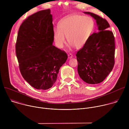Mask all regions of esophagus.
Returning a JSON list of instances; mask_svg holds the SVG:
<instances>
[{
  "instance_id": "obj_1",
  "label": "esophagus",
  "mask_w": 129,
  "mask_h": 129,
  "mask_svg": "<svg viewBox=\"0 0 129 129\" xmlns=\"http://www.w3.org/2000/svg\"><path fill=\"white\" fill-rule=\"evenodd\" d=\"M72 57H73V55L72 54L69 53V54H68V59H71Z\"/></svg>"
}]
</instances>
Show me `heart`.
I'll return each instance as SVG.
<instances>
[{
	"label": "heart",
	"instance_id": "heart-1",
	"mask_svg": "<svg viewBox=\"0 0 129 129\" xmlns=\"http://www.w3.org/2000/svg\"><path fill=\"white\" fill-rule=\"evenodd\" d=\"M94 28V22L92 18L80 15H71L62 19L59 28L53 29V38L59 47L65 43L66 37L70 46L80 48L88 42Z\"/></svg>",
	"mask_w": 129,
	"mask_h": 129
}]
</instances>
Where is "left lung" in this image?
Instances as JSON below:
<instances>
[{"label":"left lung","mask_w":129,"mask_h":129,"mask_svg":"<svg viewBox=\"0 0 129 129\" xmlns=\"http://www.w3.org/2000/svg\"><path fill=\"white\" fill-rule=\"evenodd\" d=\"M84 13L94 18L99 31L92 34L77 52L78 71L85 82L94 85L102 82L113 68L115 38L112 31L108 30L110 25L105 19L92 13Z\"/></svg>","instance_id":"obj_1"}]
</instances>
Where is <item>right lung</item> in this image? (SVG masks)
<instances>
[{
	"label": "right lung",
	"instance_id": "1",
	"mask_svg": "<svg viewBox=\"0 0 129 129\" xmlns=\"http://www.w3.org/2000/svg\"><path fill=\"white\" fill-rule=\"evenodd\" d=\"M53 40L50 9L28 16L19 27L16 44L19 69L24 79L35 89L50 88L67 59L64 51L52 45Z\"/></svg>",
	"mask_w": 129,
	"mask_h": 129
}]
</instances>
